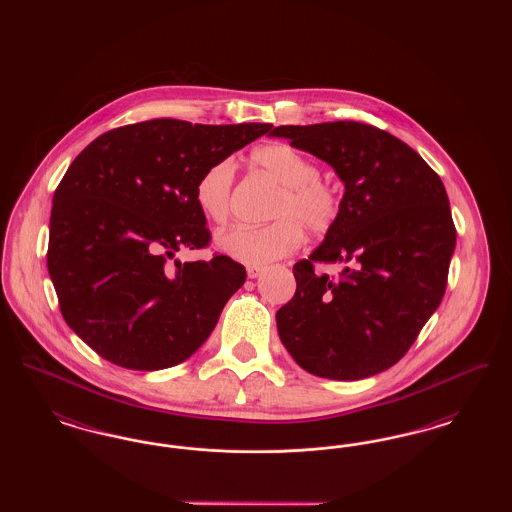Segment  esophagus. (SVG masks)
Listing matches in <instances>:
<instances>
[{
	"instance_id": "esophagus-1",
	"label": "esophagus",
	"mask_w": 512,
	"mask_h": 512,
	"mask_svg": "<svg viewBox=\"0 0 512 512\" xmlns=\"http://www.w3.org/2000/svg\"><path fill=\"white\" fill-rule=\"evenodd\" d=\"M263 270H265V267H261V265H249L247 267V276L249 278H259L263 274Z\"/></svg>"
}]
</instances>
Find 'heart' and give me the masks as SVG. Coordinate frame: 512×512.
I'll list each match as a JSON object with an SVG mask.
<instances>
[{
	"label": "heart",
	"instance_id": "b5f03b06",
	"mask_svg": "<svg viewBox=\"0 0 512 512\" xmlns=\"http://www.w3.org/2000/svg\"><path fill=\"white\" fill-rule=\"evenodd\" d=\"M251 157L282 184L268 211L274 220L261 226L238 224L222 232L217 245L238 261L265 265L293 253L301 244L303 228L311 234L328 232L338 220L341 201L336 188L318 178L317 163L290 144H268ZM234 174V163L224 159L209 165L195 182V205L213 224H224L230 217Z\"/></svg>",
	"mask_w": 512,
	"mask_h": 512
}]
</instances>
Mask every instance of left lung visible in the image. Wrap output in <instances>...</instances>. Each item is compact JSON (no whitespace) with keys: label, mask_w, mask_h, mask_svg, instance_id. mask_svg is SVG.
<instances>
[{"label":"left lung","mask_w":512,"mask_h":512,"mask_svg":"<svg viewBox=\"0 0 512 512\" xmlns=\"http://www.w3.org/2000/svg\"><path fill=\"white\" fill-rule=\"evenodd\" d=\"M270 136L313 153L340 176V215L324 242L293 265L297 290L276 313L293 361L330 380L395 365L434 315L457 230L445 186L399 138L363 122L276 126ZM317 262H340L338 279Z\"/></svg>","instance_id":"1"}]
</instances>
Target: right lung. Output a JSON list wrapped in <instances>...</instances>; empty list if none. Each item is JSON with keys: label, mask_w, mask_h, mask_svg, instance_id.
Listing matches in <instances>:
<instances>
[{"label": "right lung", "mask_w": 512, "mask_h": 512, "mask_svg": "<svg viewBox=\"0 0 512 512\" xmlns=\"http://www.w3.org/2000/svg\"><path fill=\"white\" fill-rule=\"evenodd\" d=\"M270 128L153 119L101 134L74 159L53 194L48 270L65 322L99 357L161 370L215 330L245 268L226 255L168 259L211 242L199 174Z\"/></svg>", "instance_id": "obj_1"}]
</instances>
